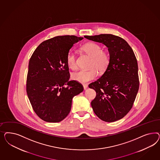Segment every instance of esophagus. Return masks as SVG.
<instances>
[{
    "label": "esophagus",
    "mask_w": 160,
    "mask_h": 160,
    "mask_svg": "<svg viewBox=\"0 0 160 160\" xmlns=\"http://www.w3.org/2000/svg\"><path fill=\"white\" fill-rule=\"evenodd\" d=\"M83 87H84V90H86L87 88V87H88V85H87V84H84V85H83Z\"/></svg>",
    "instance_id": "obj_1"
}]
</instances>
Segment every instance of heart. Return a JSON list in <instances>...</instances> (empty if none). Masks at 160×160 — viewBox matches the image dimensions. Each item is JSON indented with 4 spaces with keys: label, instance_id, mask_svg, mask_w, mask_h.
I'll return each instance as SVG.
<instances>
[{
    "label": "heart",
    "instance_id": "obj_1",
    "mask_svg": "<svg viewBox=\"0 0 160 160\" xmlns=\"http://www.w3.org/2000/svg\"><path fill=\"white\" fill-rule=\"evenodd\" d=\"M82 50L92 57L88 70H80L73 73L72 79L81 83L88 82L96 78L98 74L97 70L100 73L104 72L110 63V55L106 51L102 50V47L96 43L89 42L85 44ZM66 62L68 66L75 70L78 68L76 54L73 51H70L67 55Z\"/></svg>",
    "mask_w": 160,
    "mask_h": 160
}]
</instances>
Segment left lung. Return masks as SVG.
I'll list each match as a JSON object with an SVG mask.
<instances>
[{"instance_id":"obj_1","label":"left lung","mask_w":160,"mask_h":160,"mask_svg":"<svg viewBox=\"0 0 160 160\" xmlns=\"http://www.w3.org/2000/svg\"><path fill=\"white\" fill-rule=\"evenodd\" d=\"M84 38L104 44L110 54V63L106 72L88 85L96 92L91 102L92 110L102 121H117L130 112L138 91L136 56L130 45L119 36L102 34Z\"/></svg>"}]
</instances>
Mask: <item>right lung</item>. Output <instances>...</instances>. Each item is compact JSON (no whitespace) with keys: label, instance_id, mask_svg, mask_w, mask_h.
Listing matches in <instances>:
<instances>
[{"label":"right lung","instance_id":"1","mask_svg":"<svg viewBox=\"0 0 160 160\" xmlns=\"http://www.w3.org/2000/svg\"><path fill=\"white\" fill-rule=\"evenodd\" d=\"M82 39L66 35L48 39L30 58L26 92L33 110L43 121H62L70 112L73 97L84 90L80 82L69 81L66 62L70 49Z\"/></svg>","mask_w":160,"mask_h":160}]
</instances>
